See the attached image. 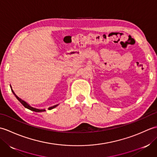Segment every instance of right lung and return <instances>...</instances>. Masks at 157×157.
I'll list each match as a JSON object with an SVG mask.
<instances>
[{
    "label": "right lung",
    "instance_id": "obj_1",
    "mask_svg": "<svg viewBox=\"0 0 157 157\" xmlns=\"http://www.w3.org/2000/svg\"><path fill=\"white\" fill-rule=\"evenodd\" d=\"M11 86V91H12V92L13 93V94L15 95V97L17 98V99L18 100V101L21 103V104L25 106V107L26 108V109H29V110H31V111H34V112H37V113H38V112H44V111H46V110L45 109H36V108H34V107H32V106H30L29 105L28 103H27L25 101H23V100H22V99H21L20 98H19L15 94V92H13V89H12V87H11V86ZM59 105H54V106H51V107H49L48 108V110H51V109H54V108H55L56 106H57Z\"/></svg>",
    "mask_w": 157,
    "mask_h": 157
}]
</instances>
